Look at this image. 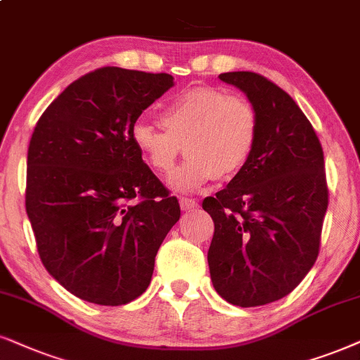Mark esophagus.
<instances>
[{
	"label": "esophagus",
	"mask_w": 360,
	"mask_h": 360,
	"mask_svg": "<svg viewBox=\"0 0 360 360\" xmlns=\"http://www.w3.org/2000/svg\"><path fill=\"white\" fill-rule=\"evenodd\" d=\"M179 204H181V209H183V211H186V212L194 211V209L199 207L198 201H194V199H189V198H181Z\"/></svg>",
	"instance_id": "34e87169"
}]
</instances>
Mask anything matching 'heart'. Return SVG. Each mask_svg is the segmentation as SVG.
Instances as JSON below:
<instances>
[{"label": "heart", "mask_w": 360, "mask_h": 360, "mask_svg": "<svg viewBox=\"0 0 360 360\" xmlns=\"http://www.w3.org/2000/svg\"><path fill=\"white\" fill-rule=\"evenodd\" d=\"M158 121L162 131L138 122L131 138L144 161L161 176L174 172L184 149L188 162L172 177V186L184 193L201 189L214 176H236L256 149V108L249 99L224 89H186L162 106Z\"/></svg>", "instance_id": "b5f03b06"}]
</instances>
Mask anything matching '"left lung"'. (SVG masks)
Masks as SVG:
<instances>
[{
    "label": "left lung",
    "mask_w": 360,
    "mask_h": 360,
    "mask_svg": "<svg viewBox=\"0 0 360 360\" xmlns=\"http://www.w3.org/2000/svg\"><path fill=\"white\" fill-rule=\"evenodd\" d=\"M257 111L251 159L202 209L214 236L207 251L214 289L229 304L256 307L297 288L319 256L329 204L324 153L292 98L251 71L222 72Z\"/></svg>",
    "instance_id": "left-lung-1"
}]
</instances>
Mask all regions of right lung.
Here are the masks:
<instances>
[{
  "label": "right lung",
  "mask_w": 360,
  "mask_h": 360,
  "mask_svg": "<svg viewBox=\"0 0 360 360\" xmlns=\"http://www.w3.org/2000/svg\"><path fill=\"white\" fill-rule=\"evenodd\" d=\"M174 86L166 72L99 68L71 83L36 122L26 212L41 262L76 297L134 301L181 209L136 149L146 108Z\"/></svg>",
  "instance_id": "add662e5"
}]
</instances>
